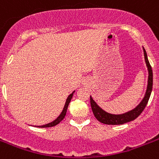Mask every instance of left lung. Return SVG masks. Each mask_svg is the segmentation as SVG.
Wrapping results in <instances>:
<instances>
[{
	"mask_svg": "<svg viewBox=\"0 0 159 159\" xmlns=\"http://www.w3.org/2000/svg\"><path fill=\"white\" fill-rule=\"evenodd\" d=\"M143 51H144V61H145L146 66L148 69V84H147L145 94H144L143 99L134 109H132L127 112L122 114H111L101 108L98 105L97 102L93 100L92 96H90V104H91L92 111L94 114L95 117L97 118V120H99L100 122L107 124V125H122L125 123L130 122L131 120H134L135 118L138 117L141 114L142 111H144V109L145 108L148 99H149V97H150L152 88H153V71H152V67L148 62L146 51L144 48H143Z\"/></svg>",
	"mask_w": 159,
	"mask_h": 159,
	"instance_id": "left-lung-1",
	"label": "left lung"
}]
</instances>
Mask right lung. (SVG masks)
<instances>
[{
    "instance_id": "obj_1",
    "label": "right lung",
    "mask_w": 159,
    "mask_h": 159,
    "mask_svg": "<svg viewBox=\"0 0 159 159\" xmlns=\"http://www.w3.org/2000/svg\"><path fill=\"white\" fill-rule=\"evenodd\" d=\"M74 93H75V91H74V92H72L71 93H70V94L68 96V98H67L66 100V102H65V106H64V107H63V110H62V111L61 112V114L58 116L57 118H56L55 120H52V122L48 123V124H45V125H37L36 127H39V128L52 127V126H55V125H57V124H59V123L61 122V121L63 119H64L65 116H66V114L67 108H68V106H69L70 102L72 97H73Z\"/></svg>"
}]
</instances>
